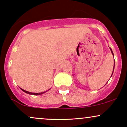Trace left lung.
<instances>
[{
  "instance_id": "obj_1",
  "label": "left lung",
  "mask_w": 127,
  "mask_h": 127,
  "mask_svg": "<svg viewBox=\"0 0 127 127\" xmlns=\"http://www.w3.org/2000/svg\"><path fill=\"white\" fill-rule=\"evenodd\" d=\"M110 51H111V52H112V54H113V57H114V55H113V52H112V49L110 48ZM115 61V60H114ZM114 67H115V62H114ZM113 70H114V67H113ZM112 74H113V73H112Z\"/></svg>"
}]
</instances>
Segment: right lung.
Returning <instances> with one entry per match:
<instances>
[{"mask_svg":"<svg viewBox=\"0 0 127 127\" xmlns=\"http://www.w3.org/2000/svg\"><path fill=\"white\" fill-rule=\"evenodd\" d=\"M20 89H21V90H22V91H24V93H27V94H31V95H41V94H43V93H46V91H45V92H43V93H31V92H29V91H26V90H23V89H22V88H20ZM50 89H51V88H50ZM50 89H49V90H50Z\"/></svg>","mask_w":127,"mask_h":127,"instance_id":"obj_1","label":"right lung"}]
</instances>
